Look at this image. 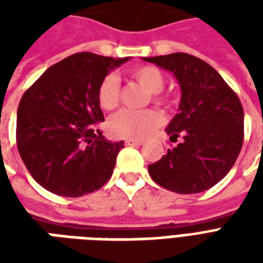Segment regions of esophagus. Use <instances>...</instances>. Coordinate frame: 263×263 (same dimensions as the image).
I'll return each mask as SVG.
<instances>
[{
    "instance_id": "esophagus-1",
    "label": "esophagus",
    "mask_w": 263,
    "mask_h": 263,
    "mask_svg": "<svg viewBox=\"0 0 263 263\" xmlns=\"http://www.w3.org/2000/svg\"><path fill=\"white\" fill-rule=\"evenodd\" d=\"M143 141L141 139H126L125 145H129V146H138V145H142Z\"/></svg>"
}]
</instances>
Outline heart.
Returning a JSON list of instances; mask_svg holds the SVG:
<instances>
[{
	"label": "heart",
	"mask_w": 263,
	"mask_h": 263,
	"mask_svg": "<svg viewBox=\"0 0 263 263\" xmlns=\"http://www.w3.org/2000/svg\"><path fill=\"white\" fill-rule=\"evenodd\" d=\"M132 77L154 94V100L160 101L158 96L165 87V76L155 66H141L132 70ZM120 98V84L114 74L104 77L97 90L98 105L103 109H112L117 107ZM162 115L154 109L132 111L121 109L107 122V129L115 138H143L149 135L155 128L162 124Z\"/></svg>",
	"instance_id": "obj_1"
}]
</instances>
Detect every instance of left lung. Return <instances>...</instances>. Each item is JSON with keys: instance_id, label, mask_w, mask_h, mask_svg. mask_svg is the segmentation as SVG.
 <instances>
[{"instance_id": "left-lung-1", "label": "left lung", "mask_w": 263, "mask_h": 263, "mask_svg": "<svg viewBox=\"0 0 263 263\" xmlns=\"http://www.w3.org/2000/svg\"><path fill=\"white\" fill-rule=\"evenodd\" d=\"M173 73L182 98L165 131L183 141L167 151L148 172L162 187L180 194L201 193L224 179L243 142L241 101L218 71L187 53L143 58Z\"/></svg>"}]
</instances>
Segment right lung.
I'll list each match as a JSON object with an SVG mask.
<instances>
[{
    "label": "right lung",
    "instance_id": "add662e5",
    "mask_svg": "<svg viewBox=\"0 0 263 263\" xmlns=\"http://www.w3.org/2000/svg\"><path fill=\"white\" fill-rule=\"evenodd\" d=\"M128 60L71 54L50 66L21 98L16 146L32 177L50 193L80 197L109 180L124 141L109 142L97 128L104 121L97 90Z\"/></svg>",
    "mask_w": 263,
    "mask_h": 263
}]
</instances>
